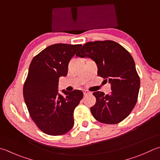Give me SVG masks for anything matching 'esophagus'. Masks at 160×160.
I'll return each instance as SVG.
<instances>
[{"label":"esophagus","mask_w":160,"mask_h":160,"mask_svg":"<svg viewBox=\"0 0 160 160\" xmlns=\"http://www.w3.org/2000/svg\"><path fill=\"white\" fill-rule=\"evenodd\" d=\"M83 95H87L90 94V92L88 91V90H83Z\"/></svg>","instance_id":"1"}]
</instances>
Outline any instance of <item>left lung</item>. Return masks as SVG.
I'll return each mask as SVG.
<instances>
[{
    "label": "left lung",
    "instance_id": "8db88e82",
    "mask_svg": "<svg viewBox=\"0 0 160 160\" xmlns=\"http://www.w3.org/2000/svg\"><path fill=\"white\" fill-rule=\"evenodd\" d=\"M76 55L91 58L98 66V75L111 84L112 91L93 92L96 103L90 108L99 122L116 124L126 118L137 102L140 79L134 59L127 50L114 41L89 42Z\"/></svg>",
    "mask_w": 160,
    "mask_h": 160
}]
</instances>
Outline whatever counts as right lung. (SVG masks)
Masks as SVG:
<instances>
[{"label": "right lung", "instance_id": "add662e5", "mask_svg": "<svg viewBox=\"0 0 160 160\" xmlns=\"http://www.w3.org/2000/svg\"><path fill=\"white\" fill-rule=\"evenodd\" d=\"M81 44H55L32 58L23 85L24 101L31 118L45 134L58 136L74 126V111L83 93L58 92L59 78L68 74V64Z\"/></svg>", "mask_w": 160, "mask_h": 160}]
</instances>
